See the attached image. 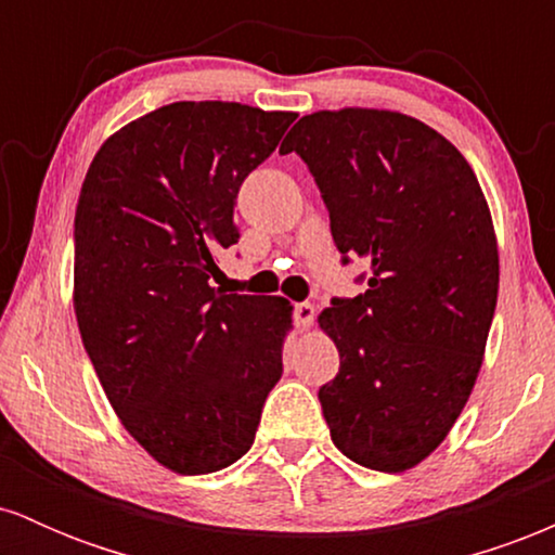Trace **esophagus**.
Listing matches in <instances>:
<instances>
[{
	"mask_svg": "<svg viewBox=\"0 0 555 555\" xmlns=\"http://www.w3.org/2000/svg\"><path fill=\"white\" fill-rule=\"evenodd\" d=\"M315 318V308L310 302H297L295 305V323L299 328H308Z\"/></svg>",
	"mask_w": 555,
	"mask_h": 555,
	"instance_id": "obj_1",
	"label": "esophagus"
}]
</instances>
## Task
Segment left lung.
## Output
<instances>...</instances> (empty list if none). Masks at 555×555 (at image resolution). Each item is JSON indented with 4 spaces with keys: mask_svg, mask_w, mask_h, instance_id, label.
<instances>
[{
    "mask_svg": "<svg viewBox=\"0 0 555 555\" xmlns=\"http://www.w3.org/2000/svg\"><path fill=\"white\" fill-rule=\"evenodd\" d=\"M292 151L321 190L341 263L371 266L362 295L318 315L339 349L318 391L331 441L362 467L404 473L449 436L486 354L499 299L486 195L441 132L399 112L308 114L279 154Z\"/></svg>",
    "mask_w": 555,
    "mask_h": 555,
    "instance_id": "1",
    "label": "left lung"
}]
</instances>
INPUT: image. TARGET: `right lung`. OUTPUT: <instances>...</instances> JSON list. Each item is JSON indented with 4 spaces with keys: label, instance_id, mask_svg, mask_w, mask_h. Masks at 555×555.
Segmentation results:
<instances>
[{
    "label": "right lung",
    "instance_id": "right-lung-1",
    "mask_svg": "<svg viewBox=\"0 0 555 555\" xmlns=\"http://www.w3.org/2000/svg\"><path fill=\"white\" fill-rule=\"evenodd\" d=\"M292 112L177 101L114 132L75 211V315L106 399L135 441L180 475L247 454L282 378L284 297L211 286L240 240L234 201Z\"/></svg>",
    "mask_w": 555,
    "mask_h": 555
}]
</instances>
